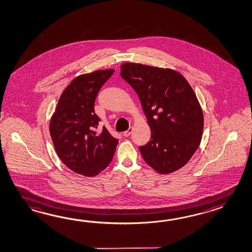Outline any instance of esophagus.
<instances>
[{"instance_id":"1","label":"esophagus","mask_w":252,"mask_h":252,"mask_svg":"<svg viewBox=\"0 0 252 252\" xmlns=\"http://www.w3.org/2000/svg\"><path fill=\"white\" fill-rule=\"evenodd\" d=\"M132 132H133V127H129L126 131H125V132H124V136L127 137V136H129L130 134H132Z\"/></svg>"}]
</instances>
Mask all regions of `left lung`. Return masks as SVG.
<instances>
[{"label": "left lung", "instance_id": "left-lung-1", "mask_svg": "<svg viewBox=\"0 0 252 252\" xmlns=\"http://www.w3.org/2000/svg\"><path fill=\"white\" fill-rule=\"evenodd\" d=\"M121 77L138 95L151 139L139 149L144 161L160 174L180 170L200 144L204 116L193 89L169 68L125 63Z\"/></svg>", "mask_w": 252, "mask_h": 252}]
</instances>
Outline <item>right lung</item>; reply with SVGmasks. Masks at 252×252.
<instances>
[{"mask_svg": "<svg viewBox=\"0 0 252 252\" xmlns=\"http://www.w3.org/2000/svg\"><path fill=\"white\" fill-rule=\"evenodd\" d=\"M115 70H98L79 75L63 92L49 131L57 155L67 167L86 177L105 170L113 158L118 140L106 127L98 134L100 119L94 103L100 88Z\"/></svg>", "mask_w": 252, "mask_h": 252, "instance_id": "obj_1", "label": "right lung"}]
</instances>
